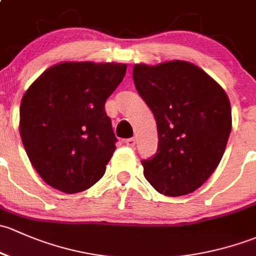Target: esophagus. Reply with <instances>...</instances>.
Listing matches in <instances>:
<instances>
[{
    "instance_id": "obj_1",
    "label": "esophagus",
    "mask_w": 256,
    "mask_h": 256,
    "mask_svg": "<svg viewBox=\"0 0 256 256\" xmlns=\"http://www.w3.org/2000/svg\"><path fill=\"white\" fill-rule=\"evenodd\" d=\"M124 143L127 144V146H129V148H134V146H136V139L128 138V139H126Z\"/></svg>"
}]
</instances>
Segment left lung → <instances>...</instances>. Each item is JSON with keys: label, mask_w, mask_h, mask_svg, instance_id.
Listing matches in <instances>:
<instances>
[{"label": "left lung", "mask_w": 256, "mask_h": 256, "mask_svg": "<svg viewBox=\"0 0 256 256\" xmlns=\"http://www.w3.org/2000/svg\"><path fill=\"white\" fill-rule=\"evenodd\" d=\"M133 80L158 127L156 154L142 162L148 182L165 196L196 191L224 154L232 129L228 94L185 60L136 64Z\"/></svg>", "instance_id": "8db88e82"}]
</instances>
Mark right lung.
Returning a JSON list of instances; mask_svg holds the SVG:
<instances>
[{"label": "right lung", "instance_id": "right-lung-1", "mask_svg": "<svg viewBox=\"0 0 256 256\" xmlns=\"http://www.w3.org/2000/svg\"><path fill=\"white\" fill-rule=\"evenodd\" d=\"M127 71L120 62H62L24 92L20 133L32 165L49 186L78 194L106 171L117 142L104 102Z\"/></svg>", "mask_w": 256, "mask_h": 256}]
</instances>
